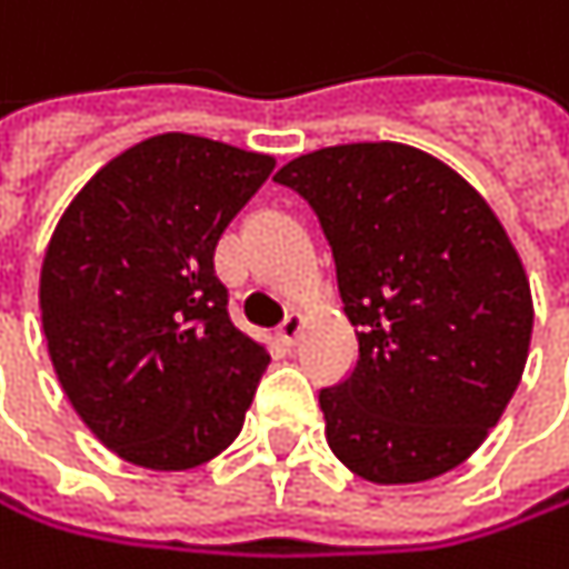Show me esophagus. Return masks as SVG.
Returning <instances> with one entry per match:
<instances>
[{"mask_svg": "<svg viewBox=\"0 0 569 569\" xmlns=\"http://www.w3.org/2000/svg\"><path fill=\"white\" fill-rule=\"evenodd\" d=\"M300 330H303V320H300L297 313H290L287 320H282V323L276 327V340H279L282 347H297V340H300Z\"/></svg>", "mask_w": 569, "mask_h": 569, "instance_id": "34e87169", "label": "esophagus"}]
</instances>
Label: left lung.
<instances>
[{
	"label": "left lung",
	"mask_w": 569,
	"mask_h": 569,
	"mask_svg": "<svg viewBox=\"0 0 569 569\" xmlns=\"http://www.w3.org/2000/svg\"><path fill=\"white\" fill-rule=\"evenodd\" d=\"M330 242L360 357L320 390L330 450L370 483L460 467L507 410L530 350L523 262L483 196L400 142L307 152L276 172Z\"/></svg>",
	"instance_id": "8db88e82"
}]
</instances>
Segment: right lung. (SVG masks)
I'll return each mask as SVG.
<instances>
[{
	"label": "right lung",
	"instance_id": "right-lung-1",
	"mask_svg": "<svg viewBox=\"0 0 569 569\" xmlns=\"http://www.w3.org/2000/svg\"><path fill=\"white\" fill-rule=\"evenodd\" d=\"M272 159L202 136H152L62 212L39 279L56 377L122 460L189 470L242 430L269 353L229 320L212 252Z\"/></svg>",
	"mask_w": 569,
	"mask_h": 569
}]
</instances>
